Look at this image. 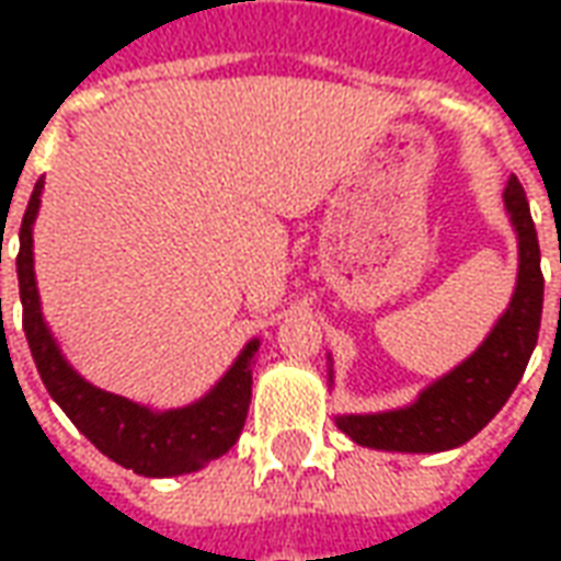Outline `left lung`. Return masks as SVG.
<instances>
[{
	"label": "left lung",
	"mask_w": 561,
	"mask_h": 561,
	"mask_svg": "<svg viewBox=\"0 0 561 561\" xmlns=\"http://www.w3.org/2000/svg\"><path fill=\"white\" fill-rule=\"evenodd\" d=\"M505 209L519 245L517 288L505 316L495 321L478 352L421 390L412 405L397 412L340 414L336 426L352 442L400 454L450 450L481 433L514 393L541 330L543 276L538 233L517 176L505 185Z\"/></svg>",
	"instance_id": "obj_1"
}]
</instances>
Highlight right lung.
Segmentation results:
<instances>
[{"mask_svg":"<svg viewBox=\"0 0 561 561\" xmlns=\"http://www.w3.org/2000/svg\"><path fill=\"white\" fill-rule=\"evenodd\" d=\"M44 180L35 183L30 207L20 225L18 279L23 304V330L30 342L32 360L38 366L47 393L59 402L68 421L102 450L104 457L119 462L144 478H173L207 466L209 459L228 454L243 433L249 400H252V360L261 342L252 340L216 388L185 409L152 412L147 405L116 397L80 378L59 352L54 333L42 316V300L32 270V225L42 204Z\"/></svg>","mask_w":561,"mask_h":561,"instance_id":"add662e5","label":"right lung"}]
</instances>
